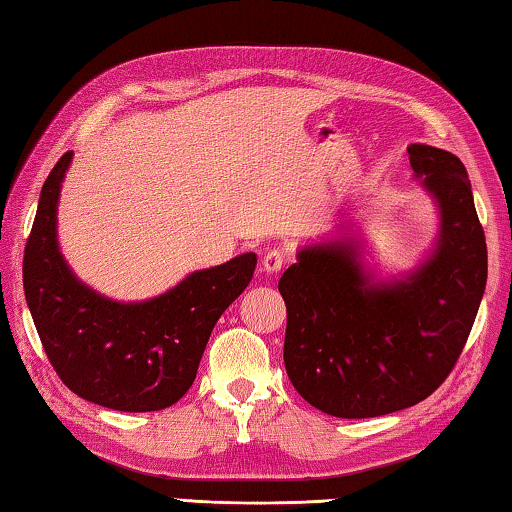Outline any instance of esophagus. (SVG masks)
<instances>
[{
  "label": "esophagus",
  "mask_w": 512,
  "mask_h": 512,
  "mask_svg": "<svg viewBox=\"0 0 512 512\" xmlns=\"http://www.w3.org/2000/svg\"><path fill=\"white\" fill-rule=\"evenodd\" d=\"M282 264H285V255H282L280 250H269V253H264L262 257V269L269 275H278Z\"/></svg>",
  "instance_id": "34e87169"
}]
</instances>
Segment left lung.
Segmentation results:
<instances>
[{"mask_svg": "<svg viewBox=\"0 0 512 512\" xmlns=\"http://www.w3.org/2000/svg\"><path fill=\"white\" fill-rule=\"evenodd\" d=\"M412 180L437 209L433 246L383 275L355 234L300 246L278 289L287 305L285 369L303 399L342 419L410 408L444 383L488 280L472 184L456 154L410 143Z\"/></svg>", "mask_w": 512, "mask_h": 512, "instance_id": "obj_1", "label": "left lung"}]
</instances>
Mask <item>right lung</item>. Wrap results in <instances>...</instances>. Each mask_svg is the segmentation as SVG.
Listing matches in <instances>:
<instances>
[{"instance_id":"obj_1","label":"right lung","mask_w":512,"mask_h":512,"mask_svg":"<svg viewBox=\"0 0 512 512\" xmlns=\"http://www.w3.org/2000/svg\"><path fill=\"white\" fill-rule=\"evenodd\" d=\"M75 154L56 161L40 189L24 248V296L59 378L81 399L120 412L164 410L193 385L221 314L253 280L255 253L193 271L145 300L88 287L59 246L61 186Z\"/></svg>"}]
</instances>
